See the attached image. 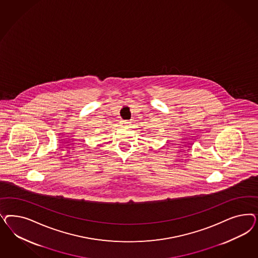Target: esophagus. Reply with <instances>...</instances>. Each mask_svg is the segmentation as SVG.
Masks as SVG:
<instances>
[{
    "mask_svg": "<svg viewBox=\"0 0 258 258\" xmlns=\"http://www.w3.org/2000/svg\"><path fill=\"white\" fill-rule=\"evenodd\" d=\"M130 124V122L128 121H122V125H127Z\"/></svg>",
    "mask_w": 258,
    "mask_h": 258,
    "instance_id": "1",
    "label": "esophagus"
}]
</instances>
